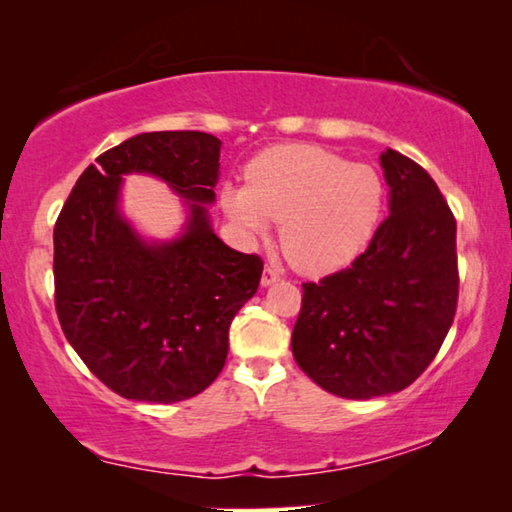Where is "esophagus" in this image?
<instances>
[{"mask_svg":"<svg viewBox=\"0 0 512 512\" xmlns=\"http://www.w3.org/2000/svg\"><path fill=\"white\" fill-rule=\"evenodd\" d=\"M277 280H280V273H277L275 268L266 266L264 273H262V287H271V284L277 282Z\"/></svg>","mask_w":512,"mask_h":512,"instance_id":"esophagus-1","label":"esophagus"}]
</instances>
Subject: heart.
<instances>
[{
	"label": "heart",
	"instance_id": "obj_1",
	"mask_svg": "<svg viewBox=\"0 0 512 512\" xmlns=\"http://www.w3.org/2000/svg\"><path fill=\"white\" fill-rule=\"evenodd\" d=\"M230 221L264 237L280 223V246L293 268L327 275L350 266L372 244L386 212L377 169L311 144L273 146L250 162L246 187H225Z\"/></svg>",
	"mask_w": 512,
	"mask_h": 512
}]
</instances>
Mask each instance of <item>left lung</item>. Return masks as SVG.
Masks as SVG:
<instances>
[{
    "label": "left lung",
    "mask_w": 512,
    "mask_h": 512,
    "mask_svg": "<svg viewBox=\"0 0 512 512\" xmlns=\"http://www.w3.org/2000/svg\"><path fill=\"white\" fill-rule=\"evenodd\" d=\"M391 214L354 262L302 284L291 350L327 393L370 400L411 386L443 345L458 302L456 219L418 162L381 153Z\"/></svg>",
    "instance_id": "1"
}]
</instances>
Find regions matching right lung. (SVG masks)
I'll use <instances>...</instances> for the list:
<instances>
[{"mask_svg": "<svg viewBox=\"0 0 512 512\" xmlns=\"http://www.w3.org/2000/svg\"><path fill=\"white\" fill-rule=\"evenodd\" d=\"M221 142L201 131L142 133L101 153L54 228L56 314L76 354L110 391L171 404L205 391L228 357V329L255 296L264 262L214 235ZM149 172L188 198L178 240L146 245L118 214L120 176Z\"/></svg>", "mask_w": 512, "mask_h": 512, "instance_id": "add662e5", "label": "right lung"}]
</instances>
